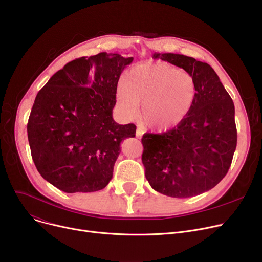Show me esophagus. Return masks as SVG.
<instances>
[{"mask_svg":"<svg viewBox=\"0 0 262 262\" xmlns=\"http://www.w3.org/2000/svg\"><path fill=\"white\" fill-rule=\"evenodd\" d=\"M143 134H144V130H143L142 127H137V130H136V137H137V138L141 139Z\"/></svg>","mask_w":262,"mask_h":262,"instance_id":"obj_1","label":"esophagus"}]
</instances>
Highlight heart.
<instances>
[{"label":"heart","mask_w":262,"mask_h":262,"mask_svg":"<svg viewBox=\"0 0 262 262\" xmlns=\"http://www.w3.org/2000/svg\"><path fill=\"white\" fill-rule=\"evenodd\" d=\"M196 96L195 81L189 73L168 63H144L133 68L118 88L123 113L140 115L148 126L170 129L189 115Z\"/></svg>","instance_id":"1"}]
</instances>
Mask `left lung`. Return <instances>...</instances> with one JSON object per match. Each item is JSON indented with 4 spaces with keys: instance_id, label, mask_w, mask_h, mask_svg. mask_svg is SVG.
<instances>
[{
    "instance_id": "1",
    "label": "left lung",
    "mask_w": 262,
    "mask_h": 262,
    "mask_svg": "<svg viewBox=\"0 0 262 262\" xmlns=\"http://www.w3.org/2000/svg\"><path fill=\"white\" fill-rule=\"evenodd\" d=\"M153 57L183 68L195 81L196 96L176 127L143 135L145 177L164 195L195 196L215 187L229 170L237 146L235 105L208 63L173 53Z\"/></svg>"
}]
</instances>
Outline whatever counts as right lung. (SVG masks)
<instances>
[{
	"label": "right lung",
	"mask_w": 262,
	"mask_h": 262,
	"mask_svg": "<svg viewBox=\"0 0 262 262\" xmlns=\"http://www.w3.org/2000/svg\"><path fill=\"white\" fill-rule=\"evenodd\" d=\"M133 57L106 52L68 62L35 99L27 137L35 166L67 193L104 189L113 178L120 144L136 125L113 118L121 73Z\"/></svg>",
	"instance_id": "obj_1"
}]
</instances>
